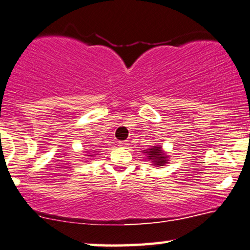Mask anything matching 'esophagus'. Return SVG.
<instances>
[{"label": "esophagus", "instance_id": "obj_1", "mask_svg": "<svg viewBox=\"0 0 250 250\" xmlns=\"http://www.w3.org/2000/svg\"><path fill=\"white\" fill-rule=\"evenodd\" d=\"M119 146H128V144H126V142H124V141H120V142H119Z\"/></svg>", "mask_w": 250, "mask_h": 250}]
</instances>
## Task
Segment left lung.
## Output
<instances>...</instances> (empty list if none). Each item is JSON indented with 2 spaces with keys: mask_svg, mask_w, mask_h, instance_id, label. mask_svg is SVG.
Listing matches in <instances>:
<instances>
[{
  "mask_svg": "<svg viewBox=\"0 0 250 250\" xmlns=\"http://www.w3.org/2000/svg\"><path fill=\"white\" fill-rule=\"evenodd\" d=\"M144 153L146 154V159L151 160L153 166L156 167H160V166H165L168 161V157L164 151H162L161 146H153L152 148H149L144 150Z\"/></svg>",
  "mask_w": 250,
  "mask_h": 250,
  "instance_id": "obj_1",
  "label": "left lung"
}]
</instances>
